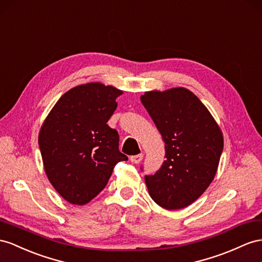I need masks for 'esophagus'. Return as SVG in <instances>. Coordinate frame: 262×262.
<instances>
[{
  "label": "esophagus",
  "instance_id": "esophagus-1",
  "mask_svg": "<svg viewBox=\"0 0 262 262\" xmlns=\"http://www.w3.org/2000/svg\"><path fill=\"white\" fill-rule=\"evenodd\" d=\"M143 157H144L143 154H138V155L132 156L130 160H132V163H134V164H139L143 160Z\"/></svg>",
  "mask_w": 262,
  "mask_h": 262
}]
</instances>
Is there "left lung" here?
<instances>
[{
	"label": "left lung",
	"mask_w": 262,
	"mask_h": 262,
	"mask_svg": "<svg viewBox=\"0 0 262 262\" xmlns=\"http://www.w3.org/2000/svg\"><path fill=\"white\" fill-rule=\"evenodd\" d=\"M140 100L162 134L165 162L155 175L145 176L149 196L168 210L197 200L216 175L224 136L200 99L185 87L150 91Z\"/></svg>",
	"instance_id": "1"
}]
</instances>
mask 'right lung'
<instances>
[{"instance_id":"obj_1","label":"right lung","mask_w":262,"mask_h":262,"mask_svg":"<svg viewBox=\"0 0 262 262\" xmlns=\"http://www.w3.org/2000/svg\"><path fill=\"white\" fill-rule=\"evenodd\" d=\"M123 91L87 83L67 91L45 118L38 134L44 170L66 201L83 206L102 191L114 167L126 155L119 136L107 125Z\"/></svg>"}]
</instances>
